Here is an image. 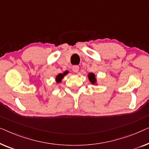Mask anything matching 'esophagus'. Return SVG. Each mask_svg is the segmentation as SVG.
<instances>
[{"instance_id": "esophagus-1", "label": "esophagus", "mask_w": 149, "mask_h": 149, "mask_svg": "<svg viewBox=\"0 0 149 149\" xmlns=\"http://www.w3.org/2000/svg\"><path fill=\"white\" fill-rule=\"evenodd\" d=\"M72 70H73V72H74L77 73V72H78V71H79V66H77V65L73 66Z\"/></svg>"}]
</instances>
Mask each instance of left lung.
<instances>
[{
	"label": "left lung",
	"mask_w": 149,
	"mask_h": 149,
	"mask_svg": "<svg viewBox=\"0 0 149 149\" xmlns=\"http://www.w3.org/2000/svg\"><path fill=\"white\" fill-rule=\"evenodd\" d=\"M88 77L89 81H91L92 84H97V79L96 78L95 74L93 73H90L88 74Z\"/></svg>",
	"instance_id": "obj_1"
}]
</instances>
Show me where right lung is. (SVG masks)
I'll return each instance as SVG.
<instances>
[{
  "label": "right lung",
  "mask_w": 149,
  "mask_h": 149,
  "mask_svg": "<svg viewBox=\"0 0 149 149\" xmlns=\"http://www.w3.org/2000/svg\"><path fill=\"white\" fill-rule=\"evenodd\" d=\"M69 74V72L68 71H65V72H64L63 74H59L56 75V77H55V80H56V83H61L62 81V79H63V77L65 76L67 74Z\"/></svg>",
  "instance_id": "1"
}]
</instances>
